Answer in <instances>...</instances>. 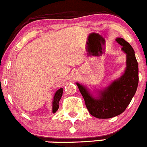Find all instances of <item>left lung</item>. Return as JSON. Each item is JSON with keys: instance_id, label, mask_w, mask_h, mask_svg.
Here are the masks:
<instances>
[{"instance_id": "1", "label": "left lung", "mask_w": 147, "mask_h": 147, "mask_svg": "<svg viewBox=\"0 0 147 147\" xmlns=\"http://www.w3.org/2000/svg\"><path fill=\"white\" fill-rule=\"evenodd\" d=\"M116 41L126 54V68L123 75L105 88L95 90L94 93L86 86L76 83L88 110L96 118H112L123 113L131 103L138 87V66L134 49L123 38H117Z\"/></svg>"}]
</instances>
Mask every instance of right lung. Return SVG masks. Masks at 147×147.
<instances>
[{"label":"right lung","instance_id":"1","mask_svg":"<svg viewBox=\"0 0 147 147\" xmlns=\"http://www.w3.org/2000/svg\"><path fill=\"white\" fill-rule=\"evenodd\" d=\"M63 94V88L58 89V90L56 91L54 96H53V101H52V112L55 113L57 112L59 109V102L60 99L61 98V96Z\"/></svg>","mask_w":147,"mask_h":147}]
</instances>
